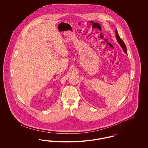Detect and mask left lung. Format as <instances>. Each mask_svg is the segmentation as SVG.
<instances>
[{"label": "left lung", "mask_w": 148, "mask_h": 148, "mask_svg": "<svg viewBox=\"0 0 148 148\" xmlns=\"http://www.w3.org/2000/svg\"><path fill=\"white\" fill-rule=\"evenodd\" d=\"M115 33H116V39L118 42H119L120 45L121 47L122 48V49L123 50L124 52L127 54V50L126 46H125V43L122 40V39L120 38L119 34H118V33L117 30H115Z\"/></svg>", "instance_id": "obj_1"}]
</instances>
